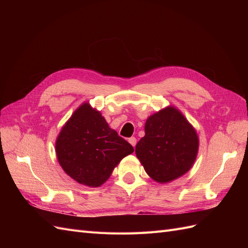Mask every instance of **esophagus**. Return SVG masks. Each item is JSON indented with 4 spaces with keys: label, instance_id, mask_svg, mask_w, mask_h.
<instances>
[{
    "label": "esophagus",
    "instance_id": "34e87169",
    "mask_svg": "<svg viewBox=\"0 0 248 248\" xmlns=\"http://www.w3.org/2000/svg\"><path fill=\"white\" fill-rule=\"evenodd\" d=\"M128 141L130 142V144H131L133 147H136V145H137V139H136V138H134V137L129 138V139H128Z\"/></svg>",
    "mask_w": 248,
    "mask_h": 248
}]
</instances>
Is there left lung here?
<instances>
[{
  "mask_svg": "<svg viewBox=\"0 0 248 248\" xmlns=\"http://www.w3.org/2000/svg\"><path fill=\"white\" fill-rule=\"evenodd\" d=\"M145 133L136 146V154L153 180L170 182L190 170L198 154L199 139L178 109L167 108L149 117Z\"/></svg>",
  "mask_w": 248,
  "mask_h": 248,
  "instance_id": "1",
  "label": "left lung"
}]
</instances>
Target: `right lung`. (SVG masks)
<instances>
[{"instance_id":"obj_1","label":"right lung","mask_w":248,"mask_h":248,"mask_svg":"<svg viewBox=\"0 0 248 248\" xmlns=\"http://www.w3.org/2000/svg\"><path fill=\"white\" fill-rule=\"evenodd\" d=\"M133 151L88 103L74 111L56 141L58 160L66 174L92 187L106 182L117 164Z\"/></svg>"}]
</instances>
